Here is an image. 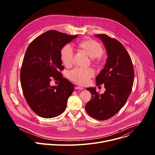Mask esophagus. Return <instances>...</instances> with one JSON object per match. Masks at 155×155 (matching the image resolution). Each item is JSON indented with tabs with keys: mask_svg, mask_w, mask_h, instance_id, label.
<instances>
[{
	"mask_svg": "<svg viewBox=\"0 0 155 155\" xmlns=\"http://www.w3.org/2000/svg\"><path fill=\"white\" fill-rule=\"evenodd\" d=\"M75 90H83V88L82 87H81V86H76L75 87Z\"/></svg>",
	"mask_w": 155,
	"mask_h": 155,
	"instance_id": "esophagus-1",
	"label": "esophagus"
}]
</instances>
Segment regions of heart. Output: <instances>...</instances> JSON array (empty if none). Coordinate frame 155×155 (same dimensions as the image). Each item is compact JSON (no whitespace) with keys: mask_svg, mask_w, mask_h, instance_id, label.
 <instances>
[{"mask_svg":"<svg viewBox=\"0 0 155 155\" xmlns=\"http://www.w3.org/2000/svg\"><path fill=\"white\" fill-rule=\"evenodd\" d=\"M80 49L84 51L91 58L99 59L102 54L103 50L100 44L97 41L91 40H84L78 44ZM74 51L72 48L68 45H65L61 51V59L66 67H69L73 62ZM94 72L91 69H83L75 68L68 74V78L77 84H86L90 78L94 76Z\"/></svg>","mask_w":155,"mask_h":155,"instance_id":"b5f03b06","label":"heart"}]
</instances>
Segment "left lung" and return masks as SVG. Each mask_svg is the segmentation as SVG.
<instances>
[{
	"label": "left lung",
	"mask_w": 155,
	"mask_h": 155,
	"mask_svg": "<svg viewBox=\"0 0 155 155\" xmlns=\"http://www.w3.org/2000/svg\"><path fill=\"white\" fill-rule=\"evenodd\" d=\"M96 37L103 42L107 58L104 69L96 77V85L104 84V94L96 87H87L91 99L85 109L87 114L98 120H105L117 114L126 104L133 86L134 72L130 57L122 44L105 34Z\"/></svg>",
	"instance_id": "left-lung-1"
}]
</instances>
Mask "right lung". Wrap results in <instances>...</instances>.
<instances>
[{"instance_id":"right-lung-1","label":"right lung","mask_w":155,"mask_h":155,"mask_svg":"<svg viewBox=\"0 0 155 155\" xmlns=\"http://www.w3.org/2000/svg\"><path fill=\"white\" fill-rule=\"evenodd\" d=\"M77 36L48 31L35 38L27 48L20 73L21 87L29 107L42 118L62 114L74 90V84L59 71L64 69L61 50ZM52 79L59 81L56 86L50 84Z\"/></svg>"}]
</instances>
